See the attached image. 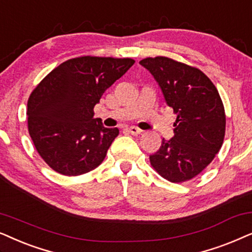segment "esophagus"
Returning a JSON list of instances; mask_svg holds the SVG:
<instances>
[{"label":"esophagus","mask_w":252,"mask_h":252,"mask_svg":"<svg viewBox=\"0 0 252 252\" xmlns=\"http://www.w3.org/2000/svg\"><path fill=\"white\" fill-rule=\"evenodd\" d=\"M128 130H129V132L131 133V135H135V136L140 135V133L143 132V130L139 129V128H137V126H130Z\"/></svg>","instance_id":"obj_1"}]
</instances>
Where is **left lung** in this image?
I'll return each instance as SVG.
<instances>
[{
    "instance_id": "1",
    "label": "left lung",
    "mask_w": 252,
    "mask_h": 252,
    "mask_svg": "<svg viewBox=\"0 0 252 252\" xmlns=\"http://www.w3.org/2000/svg\"><path fill=\"white\" fill-rule=\"evenodd\" d=\"M154 77L176 114L174 136L150 156L153 168L170 182L191 180L210 165L223 143L226 115L217 87L199 69L158 56L139 62Z\"/></svg>"
}]
</instances>
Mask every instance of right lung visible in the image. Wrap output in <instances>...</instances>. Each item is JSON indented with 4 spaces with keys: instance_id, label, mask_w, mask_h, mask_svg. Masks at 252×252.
<instances>
[{
    "instance_id": "add662e5",
    "label": "right lung",
    "mask_w": 252,
    "mask_h": 252,
    "mask_svg": "<svg viewBox=\"0 0 252 252\" xmlns=\"http://www.w3.org/2000/svg\"><path fill=\"white\" fill-rule=\"evenodd\" d=\"M133 63L132 59L95 56L68 60L33 90L26 113L29 132L50 168L77 176L102 162L119 129L105 128L93 117V108Z\"/></svg>"
}]
</instances>
